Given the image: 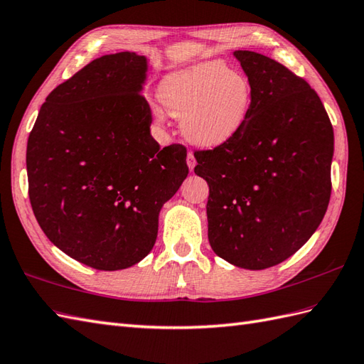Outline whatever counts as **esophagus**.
Instances as JSON below:
<instances>
[{
	"instance_id": "1",
	"label": "esophagus",
	"mask_w": 364,
	"mask_h": 364,
	"mask_svg": "<svg viewBox=\"0 0 364 364\" xmlns=\"http://www.w3.org/2000/svg\"><path fill=\"white\" fill-rule=\"evenodd\" d=\"M186 163H188V167H189V171H193V167H196L197 161H196V156H193V154H192V151H189V154H188V156H186Z\"/></svg>"
}]
</instances>
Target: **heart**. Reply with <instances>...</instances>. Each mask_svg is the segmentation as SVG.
<instances>
[{
  "label": "heart",
  "instance_id": "1",
  "mask_svg": "<svg viewBox=\"0 0 364 364\" xmlns=\"http://www.w3.org/2000/svg\"><path fill=\"white\" fill-rule=\"evenodd\" d=\"M150 105L151 119L167 125V114L180 119L181 134L193 146L217 149L243 132L255 102V88L243 73L217 60L193 63L166 74Z\"/></svg>",
  "mask_w": 364,
  "mask_h": 364
}]
</instances>
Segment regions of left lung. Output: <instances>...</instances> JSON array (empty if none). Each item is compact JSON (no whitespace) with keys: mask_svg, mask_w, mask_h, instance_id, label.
<instances>
[{"mask_svg":"<svg viewBox=\"0 0 364 364\" xmlns=\"http://www.w3.org/2000/svg\"><path fill=\"white\" fill-rule=\"evenodd\" d=\"M255 88L248 122L231 142L196 151L209 186L208 239L245 269L281 264L306 243L331 200L333 129L309 83L273 58L234 50Z\"/></svg>","mask_w":364,"mask_h":364,"instance_id":"1","label":"left lung"}]
</instances>
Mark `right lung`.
<instances>
[{
    "label": "right lung",
    "mask_w": 364,
    "mask_h": 364,
    "mask_svg": "<svg viewBox=\"0 0 364 364\" xmlns=\"http://www.w3.org/2000/svg\"><path fill=\"white\" fill-rule=\"evenodd\" d=\"M149 62L102 55L46 97L28 139L29 200L46 237L91 268L116 272L154 248L163 205L189 173L186 149L151 138Z\"/></svg>",
    "instance_id": "add662e5"
}]
</instances>
